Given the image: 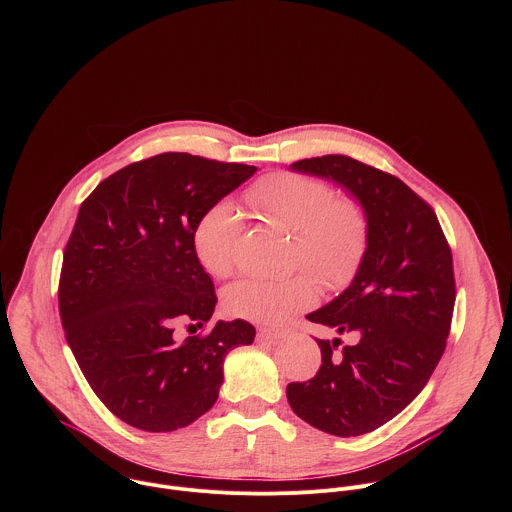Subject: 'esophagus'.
<instances>
[{
	"mask_svg": "<svg viewBox=\"0 0 512 512\" xmlns=\"http://www.w3.org/2000/svg\"><path fill=\"white\" fill-rule=\"evenodd\" d=\"M289 334V330L283 328H261L259 330V338H267V340H281Z\"/></svg>",
	"mask_w": 512,
	"mask_h": 512,
	"instance_id": "esophagus-1",
	"label": "esophagus"
}]
</instances>
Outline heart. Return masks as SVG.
<instances>
[{
    "label": "heart",
    "mask_w": 512,
    "mask_h": 512,
    "mask_svg": "<svg viewBox=\"0 0 512 512\" xmlns=\"http://www.w3.org/2000/svg\"><path fill=\"white\" fill-rule=\"evenodd\" d=\"M247 204L267 221L296 233L294 265L308 269L326 289L352 283L367 259L371 218L352 196H336L330 184L294 172H273L245 190ZM243 221L231 202L208 206L192 227L198 263L214 277L233 271ZM318 289L306 273L285 279L245 277L225 289L231 316L257 324H279L316 304Z\"/></svg>",
    "instance_id": "heart-1"
}]
</instances>
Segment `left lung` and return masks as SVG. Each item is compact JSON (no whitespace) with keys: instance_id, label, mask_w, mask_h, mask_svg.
<instances>
[{"instance_id":"left-lung-1","label":"left lung","mask_w":512,"mask_h":512,"mask_svg":"<svg viewBox=\"0 0 512 512\" xmlns=\"http://www.w3.org/2000/svg\"><path fill=\"white\" fill-rule=\"evenodd\" d=\"M298 172L332 178L369 212L371 245L342 294L306 318L338 334L318 340L322 364L287 401L306 423L340 437L369 433L401 413L440 362L456 304L454 259L433 208L397 176L346 156L300 160Z\"/></svg>"}]
</instances>
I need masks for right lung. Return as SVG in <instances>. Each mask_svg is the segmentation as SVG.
I'll return each instance as SVG.
<instances>
[{"label": "right lung", "mask_w": 512, "mask_h": 512, "mask_svg": "<svg viewBox=\"0 0 512 512\" xmlns=\"http://www.w3.org/2000/svg\"><path fill=\"white\" fill-rule=\"evenodd\" d=\"M257 172L255 166L166 152L105 178L81 204L62 255L58 312L79 367L121 421L174 431L218 399L229 350L251 344L245 320L204 328L214 283L190 233L198 216Z\"/></svg>", "instance_id": "add662e5"}]
</instances>
